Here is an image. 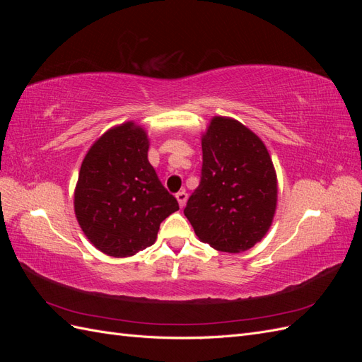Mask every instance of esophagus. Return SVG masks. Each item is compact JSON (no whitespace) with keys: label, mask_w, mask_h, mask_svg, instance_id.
<instances>
[{"label":"esophagus","mask_w":362,"mask_h":362,"mask_svg":"<svg viewBox=\"0 0 362 362\" xmlns=\"http://www.w3.org/2000/svg\"><path fill=\"white\" fill-rule=\"evenodd\" d=\"M177 199H178V204H180V206L182 208V206L185 205V202H187V193H185L184 190L178 192V193H177Z\"/></svg>","instance_id":"esophagus-1"}]
</instances>
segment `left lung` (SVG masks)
<instances>
[{
	"label": "left lung",
	"instance_id": "obj_1",
	"mask_svg": "<svg viewBox=\"0 0 362 362\" xmlns=\"http://www.w3.org/2000/svg\"><path fill=\"white\" fill-rule=\"evenodd\" d=\"M276 173L261 139L217 116L202 137L201 181L184 214L201 242L237 254L264 237L276 208Z\"/></svg>",
	"mask_w": 362,
	"mask_h": 362
}]
</instances>
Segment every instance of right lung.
Here are the masks:
<instances>
[{
    "label": "right lung",
    "instance_id": "right-lung-1",
    "mask_svg": "<svg viewBox=\"0 0 362 362\" xmlns=\"http://www.w3.org/2000/svg\"><path fill=\"white\" fill-rule=\"evenodd\" d=\"M146 133L133 122L96 140L83 160L75 216L104 254L122 258L154 245L160 223L180 210L148 160Z\"/></svg>",
    "mask_w": 362,
    "mask_h": 362
}]
</instances>
